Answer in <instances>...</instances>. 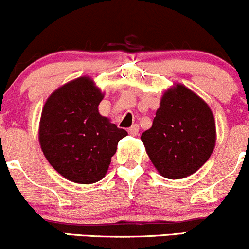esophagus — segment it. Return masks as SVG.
<instances>
[{
  "instance_id": "esophagus-1",
  "label": "esophagus",
  "mask_w": 249,
  "mask_h": 249,
  "mask_svg": "<svg viewBox=\"0 0 249 249\" xmlns=\"http://www.w3.org/2000/svg\"><path fill=\"white\" fill-rule=\"evenodd\" d=\"M138 131H140V126H138L137 124L132 125V126L130 127L129 130H127V132H129L130 135H132V136H137L138 135Z\"/></svg>"
}]
</instances>
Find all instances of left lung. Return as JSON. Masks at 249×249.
I'll list each match as a JSON object with an SVG mask.
<instances>
[{
	"instance_id": "8db88e82",
	"label": "left lung",
	"mask_w": 249,
	"mask_h": 249,
	"mask_svg": "<svg viewBox=\"0 0 249 249\" xmlns=\"http://www.w3.org/2000/svg\"><path fill=\"white\" fill-rule=\"evenodd\" d=\"M141 140L162 177L182 179L197 172L213 154V113L199 95L177 83L164 90L153 125Z\"/></svg>"
}]
</instances>
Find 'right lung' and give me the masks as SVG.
Segmentation results:
<instances>
[{
	"mask_svg": "<svg viewBox=\"0 0 249 249\" xmlns=\"http://www.w3.org/2000/svg\"><path fill=\"white\" fill-rule=\"evenodd\" d=\"M104 93L89 76L57 88L43 107L39 144L49 163L76 184H94L106 175L125 130L99 113Z\"/></svg>",
	"mask_w": 249,
	"mask_h": 249,
	"instance_id": "right-lung-1",
	"label": "right lung"
}]
</instances>
